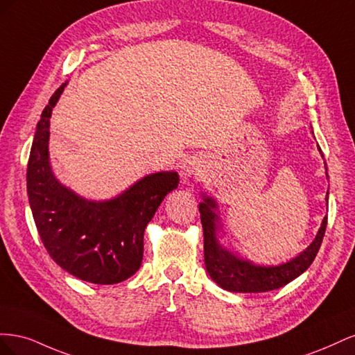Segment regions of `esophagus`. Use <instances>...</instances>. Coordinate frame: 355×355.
<instances>
[{
	"label": "esophagus",
	"mask_w": 355,
	"mask_h": 355,
	"mask_svg": "<svg viewBox=\"0 0 355 355\" xmlns=\"http://www.w3.org/2000/svg\"><path fill=\"white\" fill-rule=\"evenodd\" d=\"M202 171V161L200 157H189L180 166V175L185 179L198 176Z\"/></svg>",
	"instance_id": "34e87169"
}]
</instances>
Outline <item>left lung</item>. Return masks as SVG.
<instances>
[{"label":"left lung","instance_id":"1","mask_svg":"<svg viewBox=\"0 0 355 355\" xmlns=\"http://www.w3.org/2000/svg\"><path fill=\"white\" fill-rule=\"evenodd\" d=\"M201 225L204 231V262L211 280L222 288L240 293H263L280 288L295 280L309 265L313 263L323 241L327 218L318 230L315 240L308 249L295 259L278 266H259L249 261H243L219 244L218 230L219 218L216 214V202L211 198H204L198 206Z\"/></svg>","mask_w":355,"mask_h":355}]
</instances>
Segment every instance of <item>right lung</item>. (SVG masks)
<instances>
[{"label":"right lung","mask_w":355,"mask_h":355,"mask_svg":"<svg viewBox=\"0 0 355 355\" xmlns=\"http://www.w3.org/2000/svg\"><path fill=\"white\" fill-rule=\"evenodd\" d=\"M65 85L50 98L32 142L26 171L32 216L42 244L60 268L84 282L115 284L141 268L146 225L178 188L179 176L176 171L149 175L103 202L84 200L59 184L49 163V127Z\"/></svg>","instance_id":"1"}]
</instances>
